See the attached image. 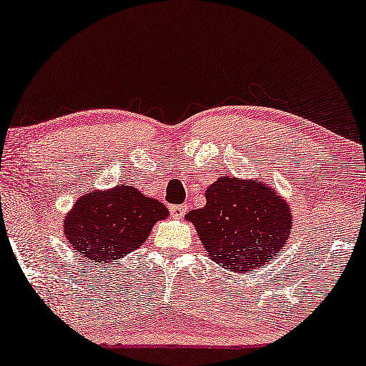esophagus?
<instances>
[{
  "instance_id": "obj_1",
  "label": "esophagus",
  "mask_w": 366,
  "mask_h": 366,
  "mask_svg": "<svg viewBox=\"0 0 366 366\" xmlns=\"http://www.w3.org/2000/svg\"><path fill=\"white\" fill-rule=\"evenodd\" d=\"M169 213H172L173 218H183L184 213H187V207H183V204H178V207H169Z\"/></svg>"
}]
</instances>
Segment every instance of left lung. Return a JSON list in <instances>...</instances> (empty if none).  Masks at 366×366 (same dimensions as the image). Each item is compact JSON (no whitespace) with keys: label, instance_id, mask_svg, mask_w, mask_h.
I'll return each mask as SVG.
<instances>
[{"label":"left lung","instance_id":"left-lung-1","mask_svg":"<svg viewBox=\"0 0 366 366\" xmlns=\"http://www.w3.org/2000/svg\"><path fill=\"white\" fill-rule=\"evenodd\" d=\"M207 204L192 209L204 253L229 272H253L287 247L293 213L282 194L257 178L219 177L204 192Z\"/></svg>","mask_w":366,"mask_h":366}]
</instances>
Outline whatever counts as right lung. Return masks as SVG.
Instances as JSON below:
<instances>
[{"label": "right lung", "instance_id": "right-lung-1", "mask_svg": "<svg viewBox=\"0 0 366 366\" xmlns=\"http://www.w3.org/2000/svg\"><path fill=\"white\" fill-rule=\"evenodd\" d=\"M168 214L162 202L129 184H118L79 197L64 214L63 232L69 247L103 264L138 249L154 223Z\"/></svg>", "mask_w": 366, "mask_h": 366}]
</instances>
